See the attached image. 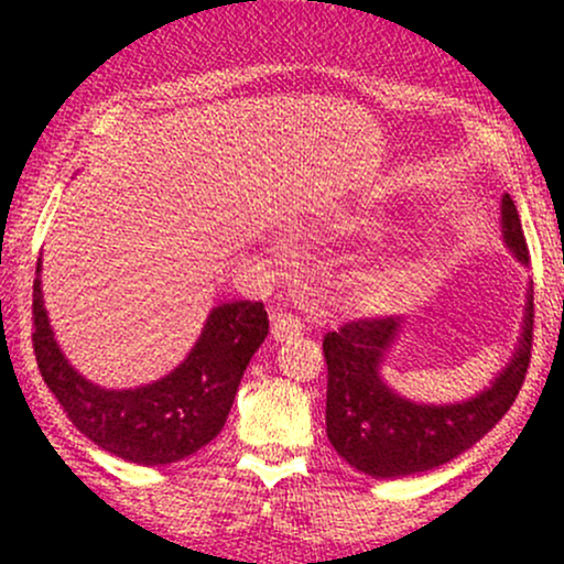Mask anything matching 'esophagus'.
Wrapping results in <instances>:
<instances>
[{
    "label": "esophagus",
    "mask_w": 564,
    "mask_h": 564,
    "mask_svg": "<svg viewBox=\"0 0 564 564\" xmlns=\"http://www.w3.org/2000/svg\"><path fill=\"white\" fill-rule=\"evenodd\" d=\"M302 321L296 318V315L291 313H283V310H278V313L270 315V334H273L275 341H286V339H294V336L302 334Z\"/></svg>",
    "instance_id": "34e87169"
}]
</instances>
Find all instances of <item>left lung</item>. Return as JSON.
<instances>
[{
    "instance_id": "8db88e82",
    "label": "left lung",
    "mask_w": 564,
    "mask_h": 564,
    "mask_svg": "<svg viewBox=\"0 0 564 564\" xmlns=\"http://www.w3.org/2000/svg\"><path fill=\"white\" fill-rule=\"evenodd\" d=\"M501 225L511 254L528 264L525 232L509 196L501 198ZM398 332L400 318H360L323 336L326 435L349 467L377 480L443 467L494 430L525 381L533 347V294H528L522 334L509 366L488 390L464 403H413L384 384L379 368Z\"/></svg>"
}]
</instances>
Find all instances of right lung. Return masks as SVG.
Returning <instances> with one entry per match:
<instances>
[{"mask_svg":"<svg viewBox=\"0 0 564 564\" xmlns=\"http://www.w3.org/2000/svg\"><path fill=\"white\" fill-rule=\"evenodd\" d=\"M34 278V352L44 384L68 419L95 445L142 467L183 462L209 445L225 426L251 355L268 336L262 302H225L209 313L196 347L153 384L106 390L84 379L57 347Z\"/></svg>","mask_w":564,"mask_h":564,"instance_id":"right-lung-1","label":"right lung"}]
</instances>
